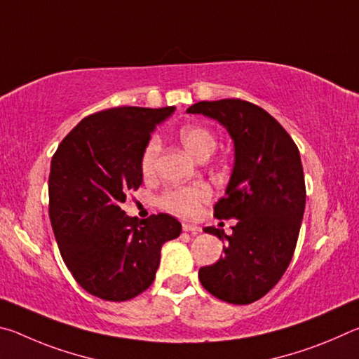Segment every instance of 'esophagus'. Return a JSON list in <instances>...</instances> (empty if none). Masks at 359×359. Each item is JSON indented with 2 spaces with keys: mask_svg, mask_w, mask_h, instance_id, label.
Wrapping results in <instances>:
<instances>
[{
  "mask_svg": "<svg viewBox=\"0 0 359 359\" xmlns=\"http://www.w3.org/2000/svg\"><path fill=\"white\" fill-rule=\"evenodd\" d=\"M182 228H184V231H187V233H191V234L201 233V228L196 226V224H191V223H184L182 224Z\"/></svg>",
  "mask_w": 359,
  "mask_h": 359,
  "instance_id": "34e87169",
  "label": "esophagus"
}]
</instances>
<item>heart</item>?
I'll return each instance as SVG.
<instances>
[{
  "mask_svg": "<svg viewBox=\"0 0 359 359\" xmlns=\"http://www.w3.org/2000/svg\"><path fill=\"white\" fill-rule=\"evenodd\" d=\"M180 142L185 150L196 160H204L209 158L217 147V141L214 135L209 130L203 128L198 125H187L179 131ZM161 141L160 137H150L149 142L145 144L142 156H141V168L144 174H151L156 165V158L160 155ZM210 188L204 184H190L180 185L168 190L161 196V205L169 212L179 215H193L196 214L199 208L209 201Z\"/></svg>",
  "mask_w": 359,
  "mask_h": 359,
  "instance_id": "b5f03b06",
  "label": "heart"
}]
</instances>
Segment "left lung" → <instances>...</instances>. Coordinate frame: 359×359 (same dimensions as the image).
<instances>
[{
  "instance_id": "obj_1",
  "label": "left lung",
  "mask_w": 359,
  "mask_h": 359,
  "mask_svg": "<svg viewBox=\"0 0 359 359\" xmlns=\"http://www.w3.org/2000/svg\"><path fill=\"white\" fill-rule=\"evenodd\" d=\"M187 112L217 120L234 144L233 171L214 210L238 223L229 236L204 228L224 242V255L199 269V280L218 299L252 304L276 287L293 258L306 209L299 150L272 115L248 101H199Z\"/></svg>"
}]
</instances>
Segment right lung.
I'll list each match as a JSON object with an SVG mask.
<instances>
[{
    "label": "right lung",
    "instance_id": "add662e5",
    "mask_svg": "<svg viewBox=\"0 0 359 359\" xmlns=\"http://www.w3.org/2000/svg\"><path fill=\"white\" fill-rule=\"evenodd\" d=\"M175 111L114 107L83 118L50 163L48 215L65 264L90 294L128 301L154 282L161 247L182 224L168 214L145 220L120 204L142 184L141 156L150 135Z\"/></svg>",
    "mask_w": 359,
    "mask_h": 359
}]
</instances>
